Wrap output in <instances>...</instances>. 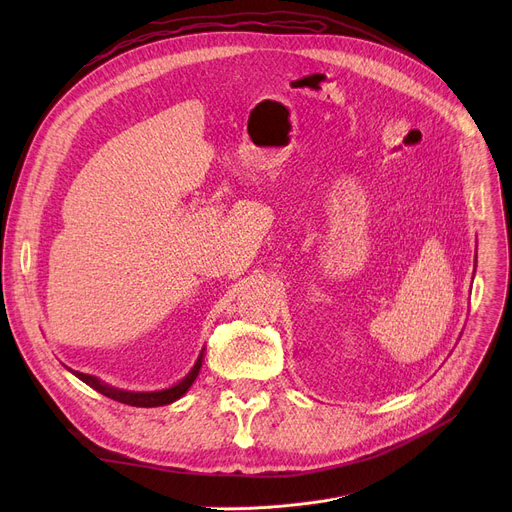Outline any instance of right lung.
Wrapping results in <instances>:
<instances>
[{"instance_id": "right-lung-1", "label": "right lung", "mask_w": 512, "mask_h": 512, "mask_svg": "<svg viewBox=\"0 0 512 512\" xmlns=\"http://www.w3.org/2000/svg\"><path fill=\"white\" fill-rule=\"evenodd\" d=\"M201 361H203V351L195 363V367L188 371L186 378L182 382H178L176 386L168 388V390H159V392H126V390H116L112 386H107L103 382H99L97 378H93V375H87V373H78V371H72L78 380H83L87 386H91L93 390L101 392L103 396L112 398V400H118L122 402V405H130V407H145V409H151V407H161V405H170V402L178 400L188 388L193 386V382L197 380L199 375V369H201Z\"/></svg>"}]
</instances>
